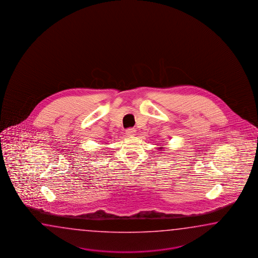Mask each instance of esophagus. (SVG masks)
<instances>
[{"label": "esophagus", "mask_w": 258, "mask_h": 258, "mask_svg": "<svg viewBox=\"0 0 258 258\" xmlns=\"http://www.w3.org/2000/svg\"><path fill=\"white\" fill-rule=\"evenodd\" d=\"M126 133L128 136H134L136 134V130L135 128H127Z\"/></svg>", "instance_id": "34e87169"}]
</instances>
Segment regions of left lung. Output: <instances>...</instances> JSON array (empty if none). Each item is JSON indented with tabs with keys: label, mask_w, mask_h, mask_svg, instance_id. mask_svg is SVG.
Here are the masks:
<instances>
[{
	"label": "left lung",
	"mask_w": 258,
	"mask_h": 258,
	"mask_svg": "<svg viewBox=\"0 0 258 258\" xmlns=\"http://www.w3.org/2000/svg\"><path fill=\"white\" fill-rule=\"evenodd\" d=\"M158 150H163V147H159V148H158Z\"/></svg>",
	"instance_id": "left-lung-1"
}]
</instances>
